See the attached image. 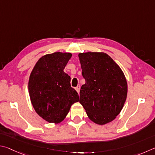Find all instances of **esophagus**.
I'll list each match as a JSON object with an SVG mask.
<instances>
[{"label":"esophagus","instance_id":"esophagus-1","mask_svg":"<svg viewBox=\"0 0 155 155\" xmlns=\"http://www.w3.org/2000/svg\"><path fill=\"white\" fill-rule=\"evenodd\" d=\"M75 90H76V91L78 92V93H80V86H78L77 87L75 88Z\"/></svg>","mask_w":155,"mask_h":155}]
</instances>
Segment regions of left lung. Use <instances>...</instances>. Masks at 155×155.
<instances>
[{"label": "left lung", "instance_id": "1", "mask_svg": "<svg viewBox=\"0 0 155 155\" xmlns=\"http://www.w3.org/2000/svg\"><path fill=\"white\" fill-rule=\"evenodd\" d=\"M78 56L86 81L80 89V103L94 123L112 122L127 99V82L123 71L104 52L80 53Z\"/></svg>", "mask_w": 155, "mask_h": 155}]
</instances>
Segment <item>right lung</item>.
Segmentation results:
<instances>
[{
  "label": "right lung",
  "mask_w": 155,
  "mask_h": 155,
  "mask_svg": "<svg viewBox=\"0 0 155 155\" xmlns=\"http://www.w3.org/2000/svg\"><path fill=\"white\" fill-rule=\"evenodd\" d=\"M71 53L54 52L40 58L28 81L32 106L38 115L50 123H59L69 113L71 106L79 101V95L71 87L70 76L64 69Z\"/></svg>",
  "instance_id": "add662e5"
}]
</instances>
